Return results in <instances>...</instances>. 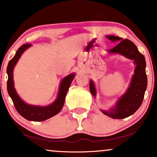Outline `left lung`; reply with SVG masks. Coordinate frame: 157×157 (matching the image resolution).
I'll return each mask as SVG.
<instances>
[{
	"instance_id": "left-lung-1",
	"label": "left lung",
	"mask_w": 157,
	"mask_h": 157,
	"mask_svg": "<svg viewBox=\"0 0 157 157\" xmlns=\"http://www.w3.org/2000/svg\"><path fill=\"white\" fill-rule=\"evenodd\" d=\"M106 37L112 42H119L114 48L109 49L108 53L121 55L126 58L134 60V63L136 65L134 74L125 92L118 99L113 107L109 110H101L104 114L109 117L124 119L136 112L143 101L147 84L145 73L146 63L144 55L138 51L132 41L113 35H106ZM89 88L92 96L96 97V88L91 80H90Z\"/></svg>"
}]
</instances>
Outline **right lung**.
Here are the masks:
<instances>
[{"mask_svg": "<svg viewBox=\"0 0 157 157\" xmlns=\"http://www.w3.org/2000/svg\"><path fill=\"white\" fill-rule=\"evenodd\" d=\"M31 46L32 44L23 45L16 52L15 55L14 56L13 58L9 62L6 68V72L8 75L7 91H8L10 97L12 98L17 111L23 117H24L27 120H29V121L40 122L52 117L62 110L64 105L66 94H67L68 88L70 87V85L75 78V73L70 74L65 77L64 78H63L60 83V86H59L57 99L50 105L46 106L34 105L25 102L19 97L15 89L13 70L22 54Z\"/></svg>", "mask_w": 157, "mask_h": 157, "instance_id": "obj_1", "label": "right lung"}]
</instances>
